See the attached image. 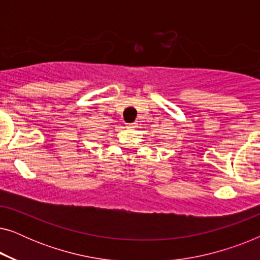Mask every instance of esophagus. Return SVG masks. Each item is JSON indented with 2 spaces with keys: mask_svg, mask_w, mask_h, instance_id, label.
I'll list each match as a JSON object with an SVG mask.
<instances>
[{
  "mask_svg": "<svg viewBox=\"0 0 260 260\" xmlns=\"http://www.w3.org/2000/svg\"><path fill=\"white\" fill-rule=\"evenodd\" d=\"M126 127H129V129H136V127H137V123H130V124H127Z\"/></svg>",
  "mask_w": 260,
  "mask_h": 260,
  "instance_id": "34e87169",
  "label": "esophagus"
}]
</instances>
